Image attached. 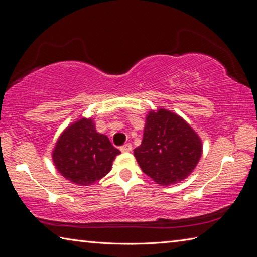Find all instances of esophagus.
I'll return each mask as SVG.
<instances>
[{"instance_id": "obj_1", "label": "esophagus", "mask_w": 257, "mask_h": 257, "mask_svg": "<svg viewBox=\"0 0 257 257\" xmlns=\"http://www.w3.org/2000/svg\"><path fill=\"white\" fill-rule=\"evenodd\" d=\"M120 150H121V152H130V151L133 150V145L130 144V143H127V144L122 145L121 148H120Z\"/></svg>"}]
</instances>
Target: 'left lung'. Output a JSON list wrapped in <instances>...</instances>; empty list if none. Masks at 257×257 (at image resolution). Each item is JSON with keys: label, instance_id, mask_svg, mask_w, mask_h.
Masks as SVG:
<instances>
[{"label": "left lung", "instance_id": "8db88e82", "mask_svg": "<svg viewBox=\"0 0 257 257\" xmlns=\"http://www.w3.org/2000/svg\"><path fill=\"white\" fill-rule=\"evenodd\" d=\"M202 153L199 136L186 122L160 108L146 116L143 141L134 150L138 165L160 185L180 183L193 172Z\"/></svg>", "mask_w": 257, "mask_h": 257}]
</instances>
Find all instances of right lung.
Masks as SVG:
<instances>
[{"mask_svg": "<svg viewBox=\"0 0 257 257\" xmlns=\"http://www.w3.org/2000/svg\"><path fill=\"white\" fill-rule=\"evenodd\" d=\"M120 151L96 132L91 119H81L60 135L52 152L58 172L75 184L89 185L109 173Z\"/></svg>", "mask_w": 257, "mask_h": 257, "instance_id": "add662e5", "label": "right lung"}]
</instances>
